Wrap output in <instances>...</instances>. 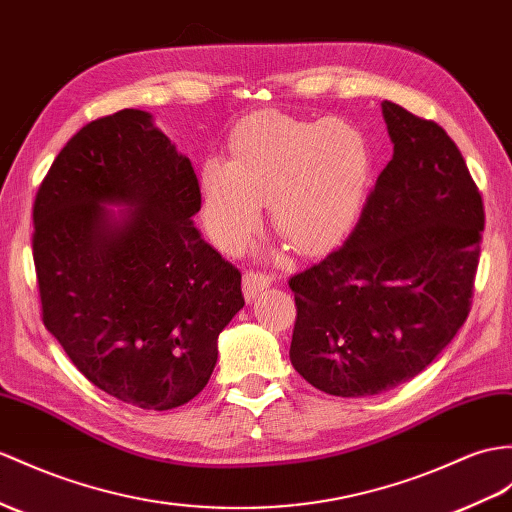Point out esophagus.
Segmentation results:
<instances>
[{
	"label": "esophagus",
	"mask_w": 512,
	"mask_h": 512,
	"mask_svg": "<svg viewBox=\"0 0 512 512\" xmlns=\"http://www.w3.org/2000/svg\"><path fill=\"white\" fill-rule=\"evenodd\" d=\"M271 276L269 273H263V271H256V269H249L245 271L243 276V289H245V297L247 299H254L260 291L267 289V286H271Z\"/></svg>",
	"instance_id": "34e87169"
}]
</instances>
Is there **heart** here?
<instances>
[{"instance_id": "1", "label": "heart", "mask_w": 512, "mask_h": 512, "mask_svg": "<svg viewBox=\"0 0 512 512\" xmlns=\"http://www.w3.org/2000/svg\"><path fill=\"white\" fill-rule=\"evenodd\" d=\"M365 134L350 121H302L278 112L236 128L230 160L202 171L204 219L215 241L241 247L269 197L273 228L295 249H319L354 221L369 182Z\"/></svg>"}]
</instances>
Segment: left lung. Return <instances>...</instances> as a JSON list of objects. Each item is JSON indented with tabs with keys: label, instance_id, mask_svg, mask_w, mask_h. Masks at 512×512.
I'll return each mask as SVG.
<instances>
[{
	"label": "left lung",
	"instance_id": "left-lung-1",
	"mask_svg": "<svg viewBox=\"0 0 512 512\" xmlns=\"http://www.w3.org/2000/svg\"><path fill=\"white\" fill-rule=\"evenodd\" d=\"M393 158L347 241L289 280L291 363L315 389L365 397L426 369L463 326L484 204L447 132L382 102Z\"/></svg>",
	"mask_w": 512,
	"mask_h": 512
}]
</instances>
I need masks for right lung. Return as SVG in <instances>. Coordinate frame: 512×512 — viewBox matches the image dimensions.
I'll use <instances>...</instances> for the list:
<instances>
[{
    "instance_id": "obj_1",
    "label": "right lung",
    "mask_w": 512,
    "mask_h": 512,
    "mask_svg": "<svg viewBox=\"0 0 512 512\" xmlns=\"http://www.w3.org/2000/svg\"><path fill=\"white\" fill-rule=\"evenodd\" d=\"M102 203L131 210L117 222ZM199 208L191 160L134 108L73 134L34 199L45 328L86 380L143 410L204 389L245 306L241 271L193 226Z\"/></svg>"
}]
</instances>
